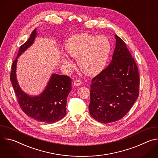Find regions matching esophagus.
<instances>
[{
  "label": "esophagus",
  "mask_w": 158,
  "mask_h": 158,
  "mask_svg": "<svg viewBox=\"0 0 158 158\" xmlns=\"http://www.w3.org/2000/svg\"><path fill=\"white\" fill-rule=\"evenodd\" d=\"M73 84H74V85H76V86H79V85H80L82 84V81H80V80H76V81H74Z\"/></svg>",
  "instance_id": "1"
}]
</instances>
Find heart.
<instances>
[{"label":"heart","instance_id":"b5f03b06","mask_svg":"<svg viewBox=\"0 0 158 158\" xmlns=\"http://www.w3.org/2000/svg\"><path fill=\"white\" fill-rule=\"evenodd\" d=\"M65 49L70 56L77 59L82 73L94 75L101 71L106 66L111 50V44L105 35L81 34L70 37ZM62 60L69 64L67 59L63 57Z\"/></svg>","mask_w":158,"mask_h":158}]
</instances>
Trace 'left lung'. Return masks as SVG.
Returning a JSON list of instances; mask_svg holds the SVG:
<instances>
[{
    "label": "left lung",
    "mask_w": 158,
    "mask_h": 158,
    "mask_svg": "<svg viewBox=\"0 0 158 158\" xmlns=\"http://www.w3.org/2000/svg\"><path fill=\"white\" fill-rule=\"evenodd\" d=\"M116 48L110 63L92 79L89 110L99 123L123 118L139 96L138 66L125 42L115 35Z\"/></svg>",
    "instance_id": "obj_1"
}]
</instances>
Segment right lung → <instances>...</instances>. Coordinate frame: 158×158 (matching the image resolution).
<instances>
[{
  "instance_id": "right-lung-1",
  "label": "right lung",
  "mask_w": 158,
  "mask_h": 158,
  "mask_svg": "<svg viewBox=\"0 0 158 158\" xmlns=\"http://www.w3.org/2000/svg\"><path fill=\"white\" fill-rule=\"evenodd\" d=\"M35 29L29 39L20 47L16 59L12 65L10 75L17 99L21 109L32 119L51 124L62 119L66 114V102L71 91V79L67 76L52 74L44 92L38 96L31 97L20 88L15 76L17 58L33 43L36 37Z\"/></svg>"
}]
</instances>
